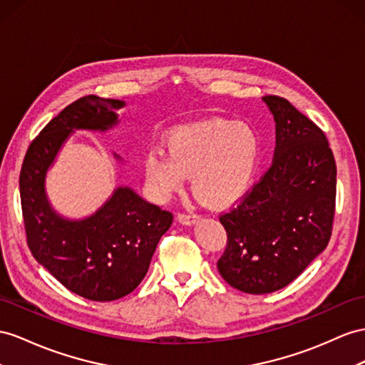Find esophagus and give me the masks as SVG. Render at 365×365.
<instances>
[{"label":"esophagus","instance_id":"esophagus-1","mask_svg":"<svg viewBox=\"0 0 365 365\" xmlns=\"http://www.w3.org/2000/svg\"><path fill=\"white\" fill-rule=\"evenodd\" d=\"M177 219H179V222L183 223V225H192V223L197 222L200 217L194 212H180L179 216H177Z\"/></svg>","mask_w":365,"mask_h":365}]
</instances>
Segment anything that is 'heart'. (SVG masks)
<instances>
[{
	"label": "heart",
	"instance_id": "heart-1",
	"mask_svg": "<svg viewBox=\"0 0 365 365\" xmlns=\"http://www.w3.org/2000/svg\"><path fill=\"white\" fill-rule=\"evenodd\" d=\"M168 154L148 153L143 170L153 191L166 197L191 174L194 192L211 207L237 200L253 183L260 157L256 130L225 118H208L174 128L166 138Z\"/></svg>",
	"mask_w": 365,
	"mask_h": 365
}]
</instances>
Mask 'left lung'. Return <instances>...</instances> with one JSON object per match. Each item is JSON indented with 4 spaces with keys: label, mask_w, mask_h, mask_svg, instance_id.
<instances>
[{
    "label": "left lung",
    "mask_w": 365,
    "mask_h": 365,
    "mask_svg": "<svg viewBox=\"0 0 365 365\" xmlns=\"http://www.w3.org/2000/svg\"><path fill=\"white\" fill-rule=\"evenodd\" d=\"M264 101L276 121L273 163L219 216L227 248L217 269L250 294L287 287L322 253L336 207V162L324 130L282 97Z\"/></svg>",
    "instance_id": "1"
}]
</instances>
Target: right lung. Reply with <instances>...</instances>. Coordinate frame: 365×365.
I'll return each instance as SVG.
<instances>
[{"instance_id":"obj_1","label":"right lung","mask_w":365,"mask_h":365,"mask_svg":"<svg viewBox=\"0 0 365 365\" xmlns=\"http://www.w3.org/2000/svg\"><path fill=\"white\" fill-rule=\"evenodd\" d=\"M125 101L85 96L53 117L27 148L20 195L31 253L61 285L89 301L109 302L138 287L173 212L117 188L103 207L83 220L55 212L46 197L44 177L73 129L106 130L117 123Z\"/></svg>"}]
</instances>
